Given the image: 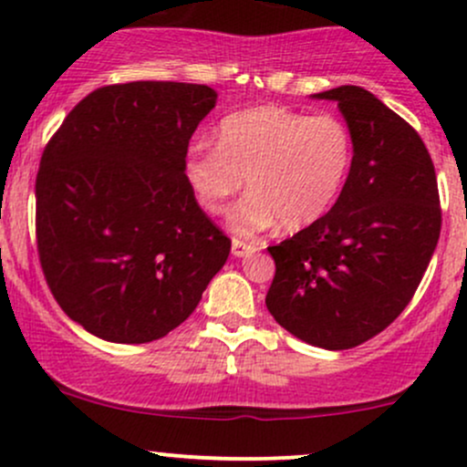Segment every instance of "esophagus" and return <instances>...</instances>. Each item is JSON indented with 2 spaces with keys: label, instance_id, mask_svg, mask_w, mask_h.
I'll return each instance as SVG.
<instances>
[{
  "label": "esophagus",
  "instance_id": "esophagus-1",
  "mask_svg": "<svg viewBox=\"0 0 467 467\" xmlns=\"http://www.w3.org/2000/svg\"><path fill=\"white\" fill-rule=\"evenodd\" d=\"M256 250L259 248H256L254 244H248V241H244V239H233V254L234 256H248Z\"/></svg>",
  "mask_w": 467,
  "mask_h": 467
}]
</instances>
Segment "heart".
Masks as SVG:
<instances>
[{
  "label": "heart",
  "mask_w": 467,
  "mask_h": 467,
  "mask_svg": "<svg viewBox=\"0 0 467 467\" xmlns=\"http://www.w3.org/2000/svg\"><path fill=\"white\" fill-rule=\"evenodd\" d=\"M353 155V136L340 118L264 105L223 118L217 147L191 144L184 169L208 213H222L245 180L250 192L230 211L228 223L250 237L278 222L285 230L320 222L349 180Z\"/></svg>",
  "instance_id": "1"
}]
</instances>
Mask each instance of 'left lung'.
Listing matches in <instances>:
<instances>
[{
    "label": "left lung",
    "mask_w": 467,
    "mask_h": 467,
    "mask_svg": "<svg viewBox=\"0 0 467 467\" xmlns=\"http://www.w3.org/2000/svg\"><path fill=\"white\" fill-rule=\"evenodd\" d=\"M336 100L353 136V166L327 215L270 245L275 281L265 305L289 334L314 347L353 349L410 303L441 233L431 153L404 118L358 85Z\"/></svg>",
    "instance_id": "1"
}]
</instances>
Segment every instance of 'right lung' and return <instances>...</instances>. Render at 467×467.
<instances>
[{
    "instance_id": "obj_1",
    "label": "right lung",
    "mask_w": 467,
    "mask_h": 467,
    "mask_svg": "<svg viewBox=\"0 0 467 467\" xmlns=\"http://www.w3.org/2000/svg\"><path fill=\"white\" fill-rule=\"evenodd\" d=\"M217 103L208 85L133 80L85 96L46 144L36 250L74 323L120 345L184 323L230 254L195 200L189 140Z\"/></svg>"
}]
</instances>
